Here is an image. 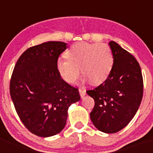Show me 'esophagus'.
<instances>
[{"mask_svg":"<svg viewBox=\"0 0 153 153\" xmlns=\"http://www.w3.org/2000/svg\"><path fill=\"white\" fill-rule=\"evenodd\" d=\"M79 94H80V96L81 98H83L84 96L86 95V90L83 88H79Z\"/></svg>","mask_w":153,"mask_h":153,"instance_id":"obj_1","label":"esophagus"}]
</instances>
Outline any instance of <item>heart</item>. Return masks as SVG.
<instances>
[{
	"mask_svg": "<svg viewBox=\"0 0 153 153\" xmlns=\"http://www.w3.org/2000/svg\"><path fill=\"white\" fill-rule=\"evenodd\" d=\"M66 57L59 59L56 67L60 76L68 83H74L79 79L80 69L91 83H102L109 76L114 62L109 45L97 43L74 44L67 51Z\"/></svg>",
	"mask_w": 153,
	"mask_h": 153,
	"instance_id": "obj_1",
	"label": "heart"
}]
</instances>
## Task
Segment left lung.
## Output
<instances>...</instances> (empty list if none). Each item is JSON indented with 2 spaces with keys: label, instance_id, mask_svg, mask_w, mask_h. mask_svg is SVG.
Returning <instances> with one entry per match:
<instances>
[{
  "label": "left lung",
  "instance_id": "left-lung-1",
  "mask_svg": "<svg viewBox=\"0 0 153 153\" xmlns=\"http://www.w3.org/2000/svg\"><path fill=\"white\" fill-rule=\"evenodd\" d=\"M114 64L101 85L86 93L94 100L91 119L98 130L114 133L121 130L135 116L143 97L142 73L133 55L110 41Z\"/></svg>",
  "mask_w": 153,
  "mask_h": 153
}]
</instances>
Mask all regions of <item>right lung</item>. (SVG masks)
I'll list each match as a JSON object with an SVG mask.
<instances>
[{"instance_id":"1","label":"right lung","mask_w":153,"mask_h":153,"mask_svg":"<svg viewBox=\"0 0 153 153\" xmlns=\"http://www.w3.org/2000/svg\"><path fill=\"white\" fill-rule=\"evenodd\" d=\"M67 44L50 41L27 48L11 76L10 95L20 121L33 134L51 137L63 129L79 89L60 76L56 63Z\"/></svg>"}]
</instances>
